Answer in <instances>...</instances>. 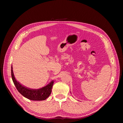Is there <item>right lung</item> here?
<instances>
[{
  "instance_id": "1",
  "label": "right lung",
  "mask_w": 123,
  "mask_h": 123,
  "mask_svg": "<svg viewBox=\"0 0 123 123\" xmlns=\"http://www.w3.org/2000/svg\"><path fill=\"white\" fill-rule=\"evenodd\" d=\"M11 76L17 90L24 97L32 100H43L50 95L54 84L52 80L46 86L38 89H32L25 87L16 80L14 77L12 66L11 67Z\"/></svg>"
}]
</instances>
